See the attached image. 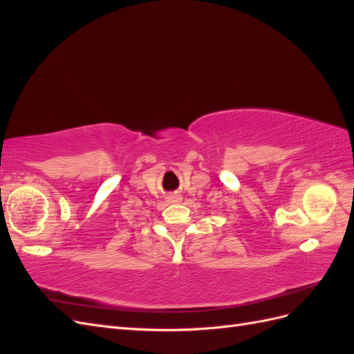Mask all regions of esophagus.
I'll return each instance as SVG.
<instances>
[{
    "mask_svg": "<svg viewBox=\"0 0 354 354\" xmlns=\"http://www.w3.org/2000/svg\"><path fill=\"white\" fill-rule=\"evenodd\" d=\"M181 195H178V194H173V195H169V196H167V202L168 203H178V202H181Z\"/></svg>",
    "mask_w": 354,
    "mask_h": 354,
    "instance_id": "esophagus-1",
    "label": "esophagus"
}]
</instances>
